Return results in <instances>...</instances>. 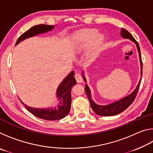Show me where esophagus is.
I'll use <instances>...</instances> for the list:
<instances>
[{"instance_id":"obj_1","label":"esophagus","mask_w":153,"mask_h":153,"mask_svg":"<svg viewBox=\"0 0 153 153\" xmlns=\"http://www.w3.org/2000/svg\"><path fill=\"white\" fill-rule=\"evenodd\" d=\"M75 78H76L77 83H81L83 81L82 76H80V74L78 73H76V74H75Z\"/></svg>"}]
</instances>
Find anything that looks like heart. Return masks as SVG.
I'll list each match as a JSON object with an SVG mask.
<instances>
[{"label":"heart","instance_id":"heart-1","mask_svg":"<svg viewBox=\"0 0 153 153\" xmlns=\"http://www.w3.org/2000/svg\"><path fill=\"white\" fill-rule=\"evenodd\" d=\"M97 30L94 29L85 30L82 32L77 33L76 36V39L77 41V44L80 48H86L89 45L90 41L92 38H94L97 34ZM102 40V36H99L95 40L94 44V48L93 50H97L98 45H100L101 41Z\"/></svg>","mask_w":153,"mask_h":153}]
</instances>
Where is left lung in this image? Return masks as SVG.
I'll list each match as a JSON object with an SVG mask.
<instances>
[{
	"mask_svg": "<svg viewBox=\"0 0 153 153\" xmlns=\"http://www.w3.org/2000/svg\"><path fill=\"white\" fill-rule=\"evenodd\" d=\"M121 37L123 38H127V39H129L132 41L136 44L137 46V49H138V53H139V57H140V66H141V76H142V58H141V54H140V49L139 45L137 41L134 39L132 35L129 33L128 31H127L126 29L121 28ZM83 79H84V82H86V79L85 78L84 71L82 74ZM140 84V80L139 81V83L138 86H136V89L131 93L130 94H129L127 97H124L122 99H121L118 101H116L115 102L111 103L109 105H98L93 101L91 98V93H90V90L89 87L88 86V85L86 84V88H85V92H86L87 97L88 98V100L90 103V106L92 108V110L94 111L95 113H97V115H101V116H113L120 114V113L123 112V111H125L127 108H128L131 103L134 102V99L138 93Z\"/></svg>",
	"mask_w": 153,
	"mask_h": 153,
	"instance_id": "1",
	"label": "left lung"
}]
</instances>
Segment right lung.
<instances>
[{"label": "right lung", "mask_w": 153, "mask_h": 153, "mask_svg": "<svg viewBox=\"0 0 153 153\" xmlns=\"http://www.w3.org/2000/svg\"><path fill=\"white\" fill-rule=\"evenodd\" d=\"M54 27H55L54 25L46 24L34 25L19 36L15 45H18L20 42L26 38L32 37L33 36L40 34V33L49 32L53 30ZM76 84V80L74 77V72L71 71L63 80V82L57 88L56 95L59 99V103L55 107L48 108H32L28 107L23 102H21L31 113H32L33 115L38 118L49 121L61 120V119L66 117L70 111L71 103V88Z\"/></svg>", "instance_id": "add662e5"}]
</instances>
